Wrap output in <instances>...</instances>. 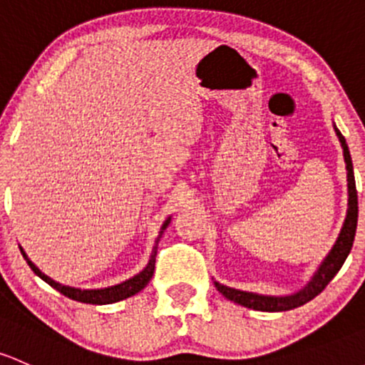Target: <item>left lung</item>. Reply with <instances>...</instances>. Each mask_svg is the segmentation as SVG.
Instances as JSON below:
<instances>
[{"label": "left lung", "mask_w": 365, "mask_h": 365, "mask_svg": "<svg viewBox=\"0 0 365 365\" xmlns=\"http://www.w3.org/2000/svg\"><path fill=\"white\" fill-rule=\"evenodd\" d=\"M334 129H336L337 138H339L341 147H343L344 163H346L348 210H346L344 224L343 227H341V232L339 236H337L332 250L327 253L324 262L318 266L317 273H314L313 278L306 283V287H302L299 292H295L292 295H282V297H276V295L245 292V290H236V289H231V287H225L222 285V283L215 282V287H217L218 292L224 295V297H227L229 301H234L236 304L245 306V308L257 309V312H289V309L299 308V306L306 304V302L317 297V295L329 285V282L334 278L337 271H339L341 266L344 264L348 253H350L351 247H354L356 218H359V201H356L354 164H351V157H350V150H348L346 140H344V136L339 133V129H337L336 125Z\"/></svg>", "instance_id": "8db88e82"}]
</instances>
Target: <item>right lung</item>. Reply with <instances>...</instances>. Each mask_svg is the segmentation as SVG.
Segmentation results:
<instances>
[{"label":"right lung","mask_w":365,"mask_h":365,"mask_svg":"<svg viewBox=\"0 0 365 365\" xmlns=\"http://www.w3.org/2000/svg\"><path fill=\"white\" fill-rule=\"evenodd\" d=\"M171 222V217H168V220L164 222L163 227H160L159 231V236H157L155 240V247H153L152 250V255H150V260H148V264L145 266L143 271H140L138 274H134L133 278L125 279V282L118 283V285H113V287H106V289H92V290H82V289H75V287H68V285H61V283L53 282L52 278H48L47 274L41 273L40 269H38L36 266H34L33 262L28 259V255H26V252L22 250L21 247V253L24 255L26 262L29 264L31 269L34 271V274L40 276L41 279H43L45 283H48V285L52 287V289H56L57 292H61L63 295H66V297L73 299V301H78V302H87V304H112V302H117V301H122V299H128L131 297V295L138 294L140 290H143L145 287L148 285V282L152 279V274H153V269H155V255H157V245H159L160 237H163L164 231H166V227L170 225Z\"/></svg>","instance_id":"right-lung-1"}]
</instances>
